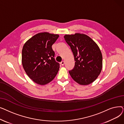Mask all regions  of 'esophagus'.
I'll return each mask as SVG.
<instances>
[{
  "label": "esophagus",
  "instance_id": "esophagus-1",
  "mask_svg": "<svg viewBox=\"0 0 124 124\" xmlns=\"http://www.w3.org/2000/svg\"><path fill=\"white\" fill-rule=\"evenodd\" d=\"M60 64H61V65H62V66H63L64 65V64H65V62L64 61H62L61 63H60Z\"/></svg>",
  "mask_w": 124,
  "mask_h": 124
}]
</instances>
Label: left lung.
I'll use <instances>...</instances> for the list:
<instances>
[{"label":"left lung","mask_w":124,"mask_h":124,"mask_svg":"<svg viewBox=\"0 0 124 124\" xmlns=\"http://www.w3.org/2000/svg\"><path fill=\"white\" fill-rule=\"evenodd\" d=\"M64 38L73 52L75 61L74 68L69 71L70 76L80 85L93 83L102 67V56L98 45L83 34L65 35Z\"/></svg>","instance_id":"8db88e82"}]
</instances>
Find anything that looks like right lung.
<instances>
[{
  "label": "right lung",
  "mask_w": 124,
  "mask_h": 124,
  "mask_svg": "<svg viewBox=\"0 0 124 124\" xmlns=\"http://www.w3.org/2000/svg\"><path fill=\"white\" fill-rule=\"evenodd\" d=\"M59 37L48 32H40L29 39L23 46V68L30 78L40 85L53 80L59 69V64L55 61L52 48Z\"/></svg>",
  "instance_id": "obj_1"
}]
</instances>
